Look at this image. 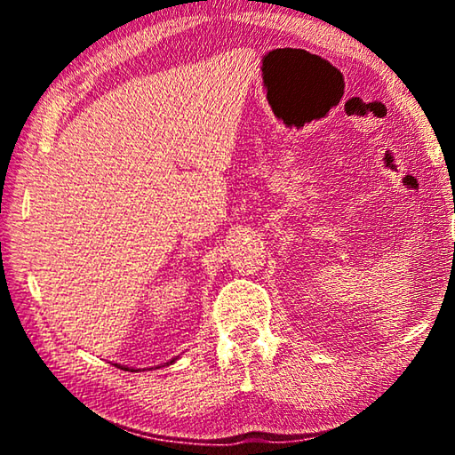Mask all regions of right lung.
I'll use <instances>...</instances> for the list:
<instances>
[{
  "instance_id": "1",
  "label": "right lung",
  "mask_w": 455,
  "mask_h": 455,
  "mask_svg": "<svg viewBox=\"0 0 455 455\" xmlns=\"http://www.w3.org/2000/svg\"><path fill=\"white\" fill-rule=\"evenodd\" d=\"M171 363H172V361H171Z\"/></svg>"
}]
</instances>
